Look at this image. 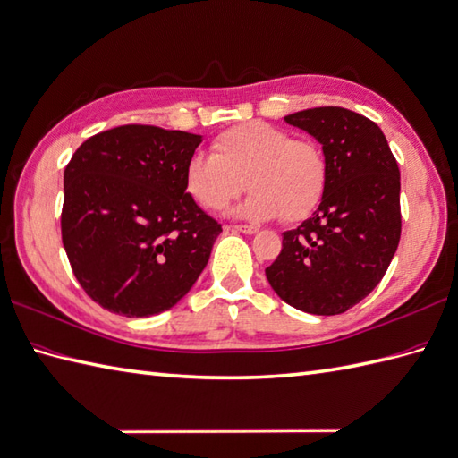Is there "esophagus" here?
Segmentation results:
<instances>
[{
	"instance_id": "34e87169",
	"label": "esophagus",
	"mask_w": 458,
	"mask_h": 458,
	"mask_svg": "<svg viewBox=\"0 0 458 458\" xmlns=\"http://www.w3.org/2000/svg\"><path fill=\"white\" fill-rule=\"evenodd\" d=\"M232 230L242 232V233H255L259 228L255 225H236V226H232Z\"/></svg>"
}]
</instances>
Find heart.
<instances>
[{
    "label": "heart",
    "instance_id": "1",
    "mask_svg": "<svg viewBox=\"0 0 458 458\" xmlns=\"http://www.w3.org/2000/svg\"><path fill=\"white\" fill-rule=\"evenodd\" d=\"M251 195L240 215L301 222L320 207L329 164L312 138H293L279 126L251 121L220 132L212 154H195L185 165L187 193L207 210H222L243 189Z\"/></svg>",
    "mask_w": 458,
    "mask_h": 458
}]
</instances>
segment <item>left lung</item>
Instances as JSON below:
<instances>
[{
    "instance_id": "obj_1",
    "label": "left lung",
    "mask_w": 458,
    "mask_h": 458,
    "mask_svg": "<svg viewBox=\"0 0 458 458\" xmlns=\"http://www.w3.org/2000/svg\"><path fill=\"white\" fill-rule=\"evenodd\" d=\"M284 121L322 144L329 179L320 207L283 233L265 275L281 299L308 314L353 308L385 277L400 232V169L385 134L344 107H314Z\"/></svg>"
}]
</instances>
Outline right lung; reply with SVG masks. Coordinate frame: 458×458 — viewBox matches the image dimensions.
<instances>
[{"label":"right lung","instance_id":"obj_1","mask_svg":"<svg viewBox=\"0 0 458 458\" xmlns=\"http://www.w3.org/2000/svg\"><path fill=\"white\" fill-rule=\"evenodd\" d=\"M200 142L199 134L124 124L88 138L64 169V250L105 310H169L207 267L222 226L185 187Z\"/></svg>","mask_w":458,"mask_h":458}]
</instances>
